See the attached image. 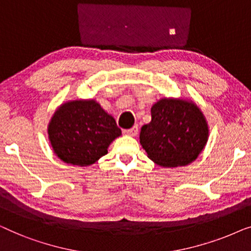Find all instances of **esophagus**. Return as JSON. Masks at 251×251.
<instances>
[{"mask_svg":"<svg viewBox=\"0 0 251 251\" xmlns=\"http://www.w3.org/2000/svg\"><path fill=\"white\" fill-rule=\"evenodd\" d=\"M137 133H139V127H137V125H134L132 128L127 129V134H128L129 136H136Z\"/></svg>","mask_w":251,"mask_h":251,"instance_id":"esophagus-1","label":"esophagus"}]
</instances>
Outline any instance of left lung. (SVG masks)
<instances>
[{
    "label": "left lung",
    "instance_id": "left-lung-1",
    "mask_svg": "<svg viewBox=\"0 0 251 251\" xmlns=\"http://www.w3.org/2000/svg\"><path fill=\"white\" fill-rule=\"evenodd\" d=\"M208 134L206 118L196 103L165 98L151 108V122L141 128L140 143L157 165L178 167L197 159Z\"/></svg>",
    "mask_w": 251,
    "mask_h": 251
}]
</instances>
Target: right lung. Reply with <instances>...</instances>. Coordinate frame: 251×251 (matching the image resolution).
<instances>
[{
    "mask_svg": "<svg viewBox=\"0 0 251 251\" xmlns=\"http://www.w3.org/2000/svg\"><path fill=\"white\" fill-rule=\"evenodd\" d=\"M54 153L70 165L90 166L108 153L122 134L115 118L94 100H74L60 105L48 127Z\"/></svg>",
    "mask_w": 251,
    "mask_h": 251,
    "instance_id": "add662e5",
    "label": "right lung"
}]
</instances>
